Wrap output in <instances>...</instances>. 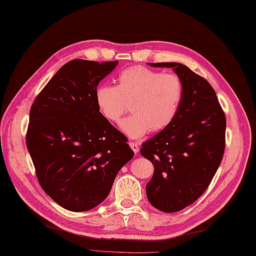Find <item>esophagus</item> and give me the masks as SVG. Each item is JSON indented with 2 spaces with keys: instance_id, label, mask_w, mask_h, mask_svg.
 Returning a JSON list of instances; mask_svg holds the SVG:
<instances>
[{
  "instance_id": "obj_1",
  "label": "esophagus",
  "mask_w": 256,
  "mask_h": 256,
  "mask_svg": "<svg viewBox=\"0 0 256 256\" xmlns=\"http://www.w3.org/2000/svg\"><path fill=\"white\" fill-rule=\"evenodd\" d=\"M129 144L131 149L133 150V152H134L136 154H138L140 152V147H138V142H129Z\"/></svg>"
}]
</instances>
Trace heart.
Segmentation results:
<instances>
[{"label":"heart","instance_id":"b5f03b06","mask_svg":"<svg viewBox=\"0 0 256 256\" xmlns=\"http://www.w3.org/2000/svg\"><path fill=\"white\" fill-rule=\"evenodd\" d=\"M184 82L175 72H162L142 66L122 70L118 85L102 84L96 90L94 99L101 114L116 123L132 138L150 132H160L173 123L184 99Z\"/></svg>","mask_w":256,"mask_h":256}]
</instances>
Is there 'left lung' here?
Returning a JSON list of instances; mask_svg holds the SVG:
<instances>
[{
    "instance_id": "obj_1",
    "label": "left lung",
    "mask_w": 256,
    "mask_h": 256,
    "mask_svg": "<svg viewBox=\"0 0 256 256\" xmlns=\"http://www.w3.org/2000/svg\"><path fill=\"white\" fill-rule=\"evenodd\" d=\"M149 64L172 68L184 88L173 123L140 149L154 166L146 186L149 202L158 210L175 212L198 200L210 184L225 151L226 118L205 78L177 62Z\"/></svg>"
}]
</instances>
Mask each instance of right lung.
<instances>
[{
	"label": "right lung",
	"instance_id": "right-lung-1",
	"mask_svg": "<svg viewBox=\"0 0 256 256\" xmlns=\"http://www.w3.org/2000/svg\"><path fill=\"white\" fill-rule=\"evenodd\" d=\"M118 62L70 60L36 96L26 144L40 186L70 212H86L110 192L134 152L99 112L94 94Z\"/></svg>",
	"mask_w": 256,
	"mask_h": 256
}]
</instances>
